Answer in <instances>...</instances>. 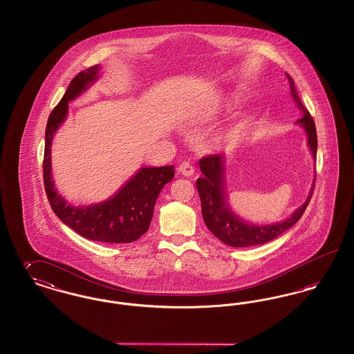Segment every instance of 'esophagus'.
Returning <instances> with one entry per match:
<instances>
[{"label":"esophagus","mask_w":354,"mask_h":354,"mask_svg":"<svg viewBox=\"0 0 354 354\" xmlns=\"http://www.w3.org/2000/svg\"><path fill=\"white\" fill-rule=\"evenodd\" d=\"M178 171H179L182 175H185V176H191V175H194L195 169H194V166H192L189 162H183V163H180V166L178 167Z\"/></svg>","instance_id":"obj_1"}]
</instances>
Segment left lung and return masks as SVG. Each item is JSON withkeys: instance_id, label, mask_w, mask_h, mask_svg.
Wrapping results in <instances>:
<instances>
[{"instance_id": "1", "label": "left lung", "mask_w": 354, "mask_h": 354, "mask_svg": "<svg viewBox=\"0 0 354 354\" xmlns=\"http://www.w3.org/2000/svg\"><path fill=\"white\" fill-rule=\"evenodd\" d=\"M286 78L290 84V94L296 102L297 107L303 111V117L297 120L305 129L308 135V145L316 159L317 153V133L316 124L309 111L304 107L303 102L297 94V88L293 78L286 74ZM223 155H207L199 160V167L202 169L203 176L196 180V188L202 202V215L207 228L220 239L224 244L241 248L260 245L276 239L284 234L286 230L293 227L303 216L305 208L310 202L313 195L315 183L312 191L301 207H299L292 216L276 224L270 225H252L236 216L228 207L224 195V160ZM316 182V179H315Z\"/></svg>"}]
</instances>
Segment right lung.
Returning a JSON list of instances; mask_svg holds the SVG:
<instances>
[{
	"label": "right lung",
	"mask_w": 354,
	"mask_h": 354,
	"mask_svg": "<svg viewBox=\"0 0 354 354\" xmlns=\"http://www.w3.org/2000/svg\"><path fill=\"white\" fill-rule=\"evenodd\" d=\"M100 65L78 73L59 103L53 109L45 133L44 185L54 214L77 234L93 241L131 243L147 232L159 192L175 175L174 166L143 167L106 202L73 207L57 192L51 180V140L68 115V102L98 78Z\"/></svg>",
	"instance_id": "add662e5"
}]
</instances>
